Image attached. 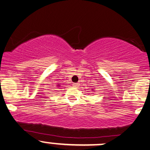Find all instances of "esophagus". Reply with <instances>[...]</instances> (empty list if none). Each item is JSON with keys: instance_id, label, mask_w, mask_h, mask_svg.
Wrapping results in <instances>:
<instances>
[{"instance_id": "obj_1", "label": "esophagus", "mask_w": 150, "mask_h": 150, "mask_svg": "<svg viewBox=\"0 0 150 150\" xmlns=\"http://www.w3.org/2000/svg\"><path fill=\"white\" fill-rule=\"evenodd\" d=\"M73 86H74V87L77 88V87H79V83H74L73 84Z\"/></svg>"}]
</instances>
